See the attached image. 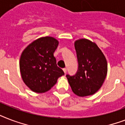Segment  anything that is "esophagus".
Wrapping results in <instances>:
<instances>
[{"label": "esophagus", "instance_id": "1", "mask_svg": "<svg viewBox=\"0 0 125 125\" xmlns=\"http://www.w3.org/2000/svg\"><path fill=\"white\" fill-rule=\"evenodd\" d=\"M63 72H64V73L65 74L67 73V69L66 68H64V69H63Z\"/></svg>", "mask_w": 125, "mask_h": 125}]
</instances>
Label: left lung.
<instances>
[{"label":"left lung","instance_id":"1","mask_svg":"<svg viewBox=\"0 0 125 125\" xmlns=\"http://www.w3.org/2000/svg\"><path fill=\"white\" fill-rule=\"evenodd\" d=\"M74 47L78 69L74 76L67 74L66 77L74 94L92 95L99 91L106 77V59L97 44L87 39L76 40Z\"/></svg>","mask_w":125,"mask_h":125}]
</instances>
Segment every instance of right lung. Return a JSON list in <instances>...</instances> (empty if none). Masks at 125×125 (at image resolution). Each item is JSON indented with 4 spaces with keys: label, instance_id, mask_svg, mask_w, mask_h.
<instances>
[{
    "label": "right lung",
    "instance_id": "add662e5",
    "mask_svg": "<svg viewBox=\"0 0 125 125\" xmlns=\"http://www.w3.org/2000/svg\"><path fill=\"white\" fill-rule=\"evenodd\" d=\"M59 44L54 38H38L22 51L19 61L21 77L26 86L36 93H45L64 74L57 66L54 52Z\"/></svg>",
    "mask_w": 125,
    "mask_h": 125
}]
</instances>
